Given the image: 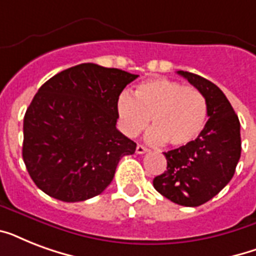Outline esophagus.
Returning a JSON list of instances; mask_svg holds the SVG:
<instances>
[{
	"mask_svg": "<svg viewBox=\"0 0 256 256\" xmlns=\"http://www.w3.org/2000/svg\"><path fill=\"white\" fill-rule=\"evenodd\" d=\"M136 154H144V152H148V148H144V146H142V144H138V146H136Z\"/></svg>",
	"mask_w": 256,
	"mask_h": 256,
	"instance_id": "obj_1",
	"label": "esophagus"
}]
</instances>
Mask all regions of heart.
I'll return each mask as SVG.
<instances>
[{
	"label": "heart",
	"mask_w": 256,
	"mask_h": 256,
	"mask_svg": "<svg viewBox=\"0 0 256 256\" xmlns=\"http://www.w3.org/2000/svg\"><path fill=\"white\" fill-rule=\"evenodd\" d=\"M116 112L120 130L128 136H138L152 118L150 142L182 148L202 132L208 108L198 88L170 78H152L136 86L132 98L122 94Z\"/></svg>",
	"instance_id": "b5f03b06"
}]
</instances>
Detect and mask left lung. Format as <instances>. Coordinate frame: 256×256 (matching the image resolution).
Returning a JSON list of instances; mask_svg holds the SVG:
<instances>
[{"label": "left lung", "instance_id": "left-lung-1", "mask_svg": "<svg viewBox=\"0 0 256 256\" xmlns=\"http://www.w3.org/2000/svg\"><path fill=\"white\" fill-rule=\"evenodd\" d=\"M206 98L208 120L196 140L164 152L168 170L152 180L171 202L196 207L214 198L234 176L240 158V124L223 92L206 78L179 70Z\"/></svg>", "mask_w": 256, "mask_h": 256}]
</instances>
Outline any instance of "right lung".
Returning <instances> with one entry per match:
<instances>
[{"label":"right lung","mask_w":256,"mask_h":256,"mask_svg":"<svg viewBox=\"0 0 256 256\" xmlns=\"http://www.w3.org/2000/svg\"><path fill=\"white\" fill-rule=\"evenodd\" d=\"M136 77L81 64L40 88L25 112L22 144L38 188L62 202H81L112 183L120 158L136 152V142L116 124L120 94Z\"/></svg>","instance_id":"1"}]
</instances>
